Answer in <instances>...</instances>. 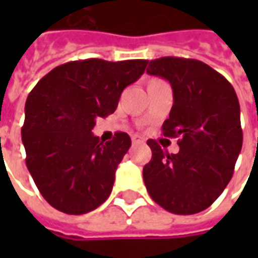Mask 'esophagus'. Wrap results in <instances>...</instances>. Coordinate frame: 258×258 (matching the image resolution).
Listing matches in <instances>:
<instances>
[{
	"mask_svg": "<svg viewBox=\"0 0 258 258\" xmlns=\"http://www.w3.org/2000/svg\"><path fill=\"white\" fill-rule=\"evenodd\" d=\"M133 144L134 145H138V144H144V138L142 137H140V135H133Z\"/></svg>",
	"mask_w": 258,
	"mask_h": 258,
	"instance_id": "esophagus-1",
	"label": "esophagus"
}]
</instances>
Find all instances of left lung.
I'll use <instances>...</instances> for the list:
<instances>
[{"label":"left lung","mask_w":258,"mask_h":258,"mask_svg":"<svg viewBox=\"0 0 258 258\" xmlns=\"http://www.w3.org/2000/svg\"><path fill=\"white\" fill-rule=\"evenodd\" d=\"M146 73L171 84L174 103L162 130L166 137L179 138L175 155L148 140L152 159L144 167L146 189L174 214L206 210L232 178L242 149L236 92L222 74L196 59H155Z\"/></svg>","instance_id":"left-lung-1"}]
</instances>
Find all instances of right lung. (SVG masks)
Segmentation results:
<instances>
[{"mask_svg": "<svg viewBox=\"0 0 258 258\" xmlns=\"http://www.w3.org/2000/svg\"><path fill=\"white\" fill-rule=\"evenodd\" d=\"M148 60H73L52 69L27 96L22 141L26 166L49 205L66 214L95 210L112 192L118 163L131 146L125 133L103 144L91 131L117 107Z\"/></svg>", "mask_w": 258, "mask_h": 258, "instance_id": "add662e5", "label": "right lung"}]
</instances>
